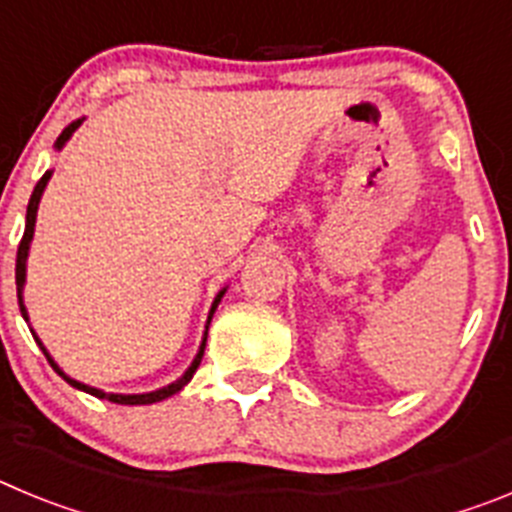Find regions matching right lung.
<instances>
[{
  "label": "right lung",
  "instance_id": "add662e5",
  "mask_svg": "<svg viewBox=\"0 0 512 512\" xmlns=\"http://www.w3.org/2000/svg\"><path fill=\"white\" fill-rule=\"evenodd\" d=\"M79 125H81V122H74V125H69V128L63 130V133L58 135L56 146L61 148L63 143H66V140H69V135L74 133L76 128H79ZM48 179H51V171H45V174L40 176V182L35 184V189H33V197H30V202H27V223H25V233H22L20 248H17V266H15L17 302H20V312H22V318H25V320H27V312H25V305H22V284H25V259H27V248H30V241H33V230H35V215H38V202H40V194H43V189H45V184H48ZM220 297H223V292H220V295H217V300L212 302L210 320H212V312H215L217 302H220ZM210 320H207V323H210ZM35 341H38V338H35ZM205 343H207V336H205V341H202V346H200V354H197V359L192 361V366H189L187 372H184V377H182V379H176L174 384H169V387H164V390L148 392V395H107V392H102V390H94V387H87V384H81V382H76V379L66 377V374H63L61 369H58V366L53 364V359H51V356H48V351H45V348H43V343L38 341V346L43 348L45 359L51 361V366H53V369H56V372L61 374V377L66 379V382L71 384V387H76V390H84V392H89V395H94V397H104V400L117 402V405H151V402L166 400V397L176 395V392L182 390L184 384H187L189 379H192V374L197 372V366H200V361H202V354H205Z\"/></svg>",
  "mask_w": 512,
  "mask_h": 512
}]
</instances>
